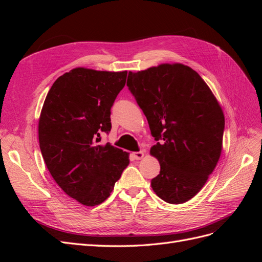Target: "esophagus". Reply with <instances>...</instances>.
<instances>
[{"label": "esophagus", "mask_w": 262, "mask_h": 262, "mask_svg": "<svg viewBox=\"0 0 262 262\" xmlns=\"http://www.w3.org/2000/svg\"><path fill=\"white\" fill-rule=\"evenodd\" d=\"M132 157L134 158V160L139 161L144 157V153L143 152H134V153H132Z\"/></svg>", "instance_id": "34e87169"}]
</instances>
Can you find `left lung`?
I'll list each match as a JSON object with an SVG mask.
<instances>
[{
    "label": "left lung",
    "instance_id": "obj_1",
    "mask_svg": "<svg viewBox=\"0 0 262 262\" xmlns=\"http://www.w3.org/2000/svg\"><path fill=\"white\" fill-rule=\"evenodd\" d=\"M157 143L149 153L161 165L150 181L165 202L180 204L200 191L220 160L225 118L208 84L181 63H163L126 81Z\"/></svg>",
    "mask_w": 262,
    "mask_h": 262
}]
</instances>
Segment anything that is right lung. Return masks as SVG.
<instances>
[{"label": "right lung", "instance_id": "1", "mask_svg": "<svg viewBox=\"0 0 262 262\" xmlns=\"http://www.w3.org/2000/svg\"><path fill=\"white\" fill-rule=\"evenodd\" d=\"M126 71L75 68L53 83L38 123L47 168L68 195L86 207L104 202L129 165V154L98 144L112 129L110 108L125 85Z\"/></svg>", "mask_w": 262, "mask_h": 262}]
</instances>
